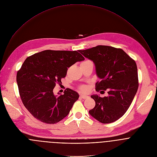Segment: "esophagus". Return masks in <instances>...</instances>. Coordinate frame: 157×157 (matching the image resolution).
Listing matches in <instances>:
<instances>
[{
    "label": "esophagus",
    "instance_id": "34e87169",
    "mask_svg": "<svg viewBox=\"0 0 157 157\" xmlns=\"http://www.w3.org/2000/svg\"><path fill=\"white\" fill-rule=\"evenodd\" d=\"M80 97L81 98L83 99H86L87 98H88V96L87 95H84V94H81V95L80 96Z\"/></svg>",
    "mask_w": 157,
    "mask_h": 157
}]
</instances>
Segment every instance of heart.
Returning a JSON list of instances; mask_svg holds the SVG:
<instances>
[{
  "mask_svg": "<svg viewBox=\"0 0 157 157\" xmlns=\"http://www.w3.org/2000/svg\"><path fill=\"white\" fill-rule=\"evenodd\" d=\"M87 61H84V62H87ZM80 90H81L82 91H87V90H88V87H87L86 86H85V85H83V86H80Z\"/></svg>",
  "mask_w": 157,
  "mask_h": 157,
  "instance_id": "b5f03b06",
  "label": "heart"
}]
</instances>
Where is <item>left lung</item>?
I'll return each mask as SVG.
<instances>
[{"mask_svg": "<svg viewBox=\"0 0 157 157\" xmlns=\"http://www.w3.org/2000/svg\"><path fill=\"white\" fill-rule=\"evenodd\" d=\"M93 61L97 76L96 90H109L108 96H91L95 102L90 114L102 123H112L121 118L129 107L138 89L136 63L122 49L98 45L79 50Z\"/></svg>", "mask_w": 157, "mask_h": 157, "instance_id": "1", "label": "left lung"}]
</instances>
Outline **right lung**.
Returning a JSON list of instances; mask_svg holds the SVG:
<instances>
[{"instance_id": "right-lung-1", "label": "right lung", "mask_w": 157, "mask_h": 157, "mask_svg": "<svg viewBox=\"0 0 157 157\" xmlns=\"http://www.w3.org/2000/svg\"><path fill=\"white\" fill-rule=\"evenodd\" d=\"M84 59L77 51L50 50L26 59L17 72V82L21 101L34 117L55 124L69 114L78 94L68 88L64 94L55 96L53 89L56 83H61L69 67Z\"/></svg>"}]
</instances>
